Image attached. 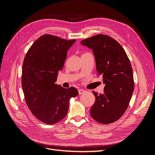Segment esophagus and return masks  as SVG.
I'll list each match as a JSON object with an SVG mask.
<instances>
[{
	"label": "esophagus",
	"instance_id": "1",
	"mask_svg": "<svg viewBox=\"0 0 155 155\" xmlns=\"http://www.w3.org/2000/svg\"><path fill=\"white\" fill-rule=\"evenodd\" d=\"M85 92H86V91L83 90V89H79V90H78L79 94H84Z\"/></svg>",
	"mask_w": 155,
	"mask_h": 155
}]
</instances>
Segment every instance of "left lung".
Instances as JSON below:
<instances>
[{
	"mask_svg": "<svg viewBox=\"0 0 155 155\" xmlns=\"http://www.w3.org/2000/svg\"><path fill=\"white\" fill-rule=\"evenodd\" d=\"M92 50L98 76L105 84L104 93L92 92L96 101L91 109L92 118L109 124L123 116L134 91L133 69L125 50L112 37L98 34L81 41Z\"/></svg>",
	"mask_w": 155,
	"mask_h": 155,
	"instance_id": "1",
	"label": "left lung"
}]
</instances>
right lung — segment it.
Listing matches in <instances>:
<instances>
[{
  "label": "right lung",
  "instance_id": "add662e5",
  "mask_svg": "<svg viewBox=\"0 0 155 155\" xmlns=\"http://www.w3.org/2000/svg\"><path fill=\"white\" fill-rule=\"evenodd\" d=\"M44 35L26 53L22 70V87L26 104L36 118L46 124L59 122L67 116L69 100L78 95L76 88H65L55 83L68 50L76 42Z\"/></svg>",
  "mask_w": 155,
  "mask_h": 155
}]
</instances>
